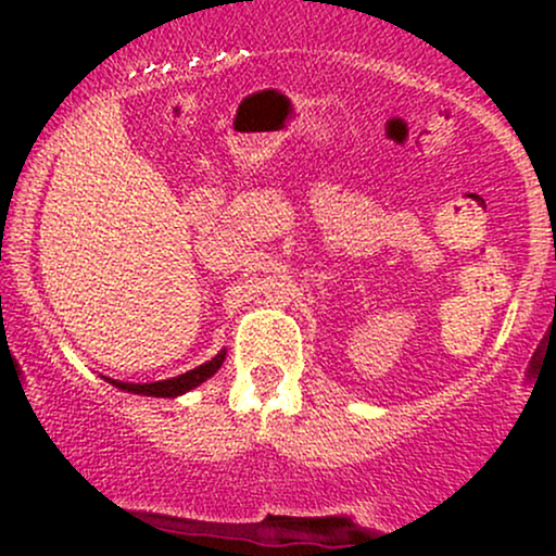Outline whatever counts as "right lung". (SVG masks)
Listing matches in <instances>:
<instances>
[{
    "instance_id": "1",
    "label": "right lung",
    "mask_w": 556,
    "mask_h": 556,
    "mask_svg": "<svg viewBox=\"0 0 556 556\" xmlns=\"http://www.w3.org/2000/svg\"><path fill=\"white\" fill-rule=\"evenodd\" d=\"M225 358H227V350H219L212 361L201 363V366L193 368V371H185L180 376H172V379H164V381H151V384H130V381L106 379V376L104 379L110 381L112 387L123 389V392L143 394V397H180V394L201 387L206 379H212V376L222 368Z\"/></svg>"
}]
</instances>
